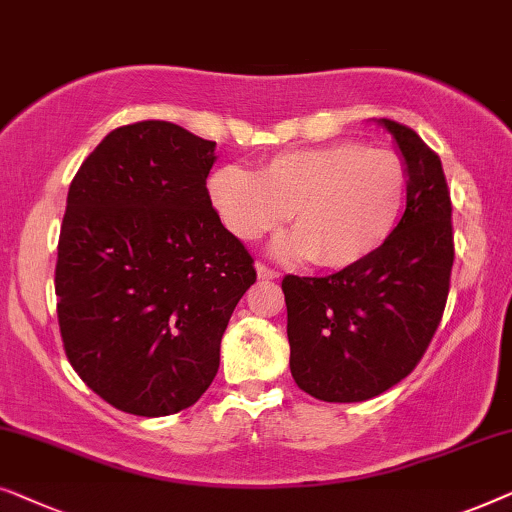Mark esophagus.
I'll use <instances>...</instances> for the list:
<instances>
[{"instance_id": "1", "label": "esophagus", "mask_w": 512, "mask_h": 512, "mask_svg": "<svg viewBox=\"0 0 512 512\" xmlns=\"http://www.w3.org/2000/svg\"><path fill=\"white\" fill-rule=\"evenodd\" d=\"M257 273H259V278H262V280H276L280 276L276 269H271V266H266L262 262L257 264Z\"/></svg>"}]
</instances>
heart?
Masks as SVG:
<instances>
[{"label":"heart","mask_w":512,"mask_h":512,"mask_svg":"<svg viewBox=\"0 0 512 512\" xmlns=\"http://www.w3.org/2000/svg\"><path fill=\"white\" fill-rule=\"evenodd\" d=\"M410 174L394 150L362 141H336L287 150L259 167L257 176L222 167L208 181L213 206L241 241L276 232L290 213L285 257L341 271L376 255L397 232L406 211Z\"/></svg>","instance_id":"heart-1"}]
</instances>
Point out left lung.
Returning <instances> with one entry per match:
<instances>
[{"instance_id":"obj_1","label":"left lung","mask_w":512,"mask_h":512,"mask_svg":"<svg viewBox=\"0 0 512 512\" xmlns=\"http://www.w3.org/2000/svg\"><path fill=\"white\" fill-rule=\"evenodd\" d=\"M380 122L410 174L397 232L350 269L283 278L292 378L320 401H366L401 383L427 352L450 292L455 234L441 157L410 127Z\"/></svg>"}]
</instances>
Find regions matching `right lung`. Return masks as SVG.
I'll use <instances>...</instances> for the list:
<instances>
[{
    "instance_id": "right-lung-1",
    "label": "right lung",
    "mask_w": 512,
    "mask_h": 512,
    "mask_svg": "<svg viewBox=\"0 0 512 512\" xmlns=\"http://www.w3.org/2000/svg\"><path fill=\"white\" fill-rule=\"evenodd\" d=\"M213 150L174 122H134L113 129L69 185L57 322L74 371L122 413L197 403L257 280L253 255L211 204Z\"/></svg>"
}]
</instances>
